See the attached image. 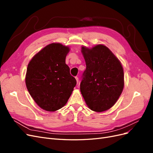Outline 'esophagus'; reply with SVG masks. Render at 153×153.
Returning a JSON list of instances; mask_svg holds the SVG:
<instances>
[{
    "mask_svg": "<svg viewBox=\"0 0 153 153\" xmlns=\"http://www.w3.org/2000/svg\"><path fill=\"white\" fill-rule=\"evenodd\" d=\"M75 78H76V82H77V84L78 82H79V80H78V76H76L75 77Z\"/></svg>",
    "mask_w": 153,
    "mask_h": 153,
    "instance_id": "esophagus-1",
    "label": "esophagus"
}]
</instances>
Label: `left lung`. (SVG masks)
<instances>
[{
	"label": "left lung",
	"instance_id": "left-lung-1",
	"mask_svg": "<svg viewBox=\"0 0 153 153\" xmlns=\"http://www.w3.org/2000/svg\"><path fill=\"white\" fill-rule=\"evenodd\" d=\"M86 69L80 91L89 108L101 112L115 103L124 87V71L119 59L104 45L82 47Z\"/></svg>",
	"mask_w": 153,
	"mask_h": 153
}]
</instances>
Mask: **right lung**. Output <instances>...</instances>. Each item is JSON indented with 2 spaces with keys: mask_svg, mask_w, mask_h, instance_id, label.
Listing matches in <instances>:
<instances>
[{
  "mask_svg": "<svg viewBox=\"0 0 153 153\" xmlns=\"http://www.w3.org/2000/svg\"><path fill=\"white\" fill-rule=\"evenodd\" d=\"M69 51V47L60 43L50 44L36 54L27 66V90L45 110L53 112L61 108L76 84L66 64Z\"/></svg>",
  "mask_w": 153,
  "mask_h": 153,
  "instance_id": "add662e5",
  "label": "right lung"
}]
</instances>
